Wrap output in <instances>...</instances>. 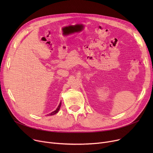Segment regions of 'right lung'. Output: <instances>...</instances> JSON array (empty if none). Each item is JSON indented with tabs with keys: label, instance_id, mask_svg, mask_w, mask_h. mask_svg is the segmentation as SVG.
I'll use <instances>...</instances> for the list:
<instances>
[{
	"label": "right lung",
	"instance_id": "add662e5",
	"mask_svg": "<svg viewBox=\"0 0 153 153\" xmlns=\"http://www.w3.org/2000/svg\"><path fill=\"white\" fill-rule=\"evenodd\" d=\"M61 102H60V103H59V106L58 107V108H57V109H56V110H54V111H53V112H51V114H48V115H55L56 114H57L58 112V111L59 110V108H60V107H61Z\"/></svg>",
	"mask_w": 153,
	"mask_h": 153
}]
</instances>
